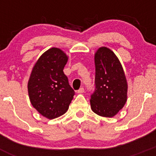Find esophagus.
<instances>
[{"label": "esophagus", "instance_id": "esophagus-1", "mask_svg": "<svg viewBox=\"0 0 156 156\" xmlns=\"http://www.w3.org/2000/svg\"><path fill=\"white\" fill-rule=\"evenodd\" d=\"M83 92H84V89H83V87L80 88L79 90H77V93H78V94H83Z\"/></svg>", "mask_w": 156, "mask_h": 156}]
</instances>
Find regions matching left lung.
I'll use <instances>...</instances> for the list:
<instances>
[{"mask_svg":"<svg viewBox=\"0 0 156 156\" xmlns=\"http://www.w3.org/2000/svg\"><path fill=\"white\" fill-rule=\"evenodd\" d=\"M95 91L91 95L92 111L103 117H113L127 101L128 84L118 57L107 47L94 53Z\"/></svg>","mask_w":156,"mask_h":156,"instance_id":"1","label":"left lung"}]
</instances>
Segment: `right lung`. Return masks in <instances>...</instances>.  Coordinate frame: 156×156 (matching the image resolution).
I'll use <instances>...</instances> for the list:
<instances>
[{
  "label": "right lung",
  "instance_id": "add662e5",
  "mask_svg": "<svg viewBox=\"0 0 156 156\" xmlns=\"http://www.w3.org/2000/svg\"><path fill=\"white\" fill-rule=\"evenodd\" d=\"M69 56L51 48L40 56L28 80V94L34 108L48 119L61 116L69 109L75 94L63 69Z\"/></svg>",
  "mask_w": 156,
  "mask_h": 156
}]
</instances>
